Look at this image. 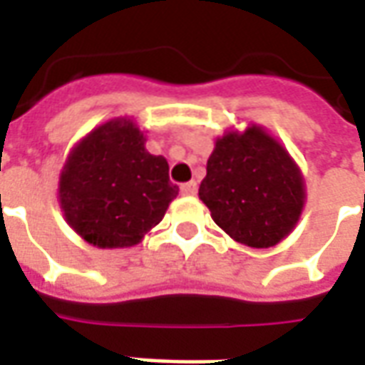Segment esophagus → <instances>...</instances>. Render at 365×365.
Returning <instances> with one entry per match:
<instances>
[{
  "label": "esophagus",
  "instance_id": "obj_1",
  "mask_svg": "<svg viewBox=\"0 0 365 365\" xmlns=\"http://www.w3.org/2000/svg\"><path fill=\"white\" fill-rule=\"evenodd\" d=\"M180 190H182L183 195H195V191H197V183H195V182L183 183Z\"/></svg>",
  "mask_w": 365,
  "mask_h": 365
}]
</instances>
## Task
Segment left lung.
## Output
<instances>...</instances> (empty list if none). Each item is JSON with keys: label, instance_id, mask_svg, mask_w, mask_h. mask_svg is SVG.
Wrapping results in <instances>:
<instances>
[{"label": "left lung", "instance_id": "8db88e82", "mask_svg": "<svg viewBox=\"0 0 365 365\" xmlns=\"http://www.w3.org/2000/svg\"><path fill=\"white\" fill-rule=\"evenodd\" d=\"M199 199L230 238L252 248H269L295 229L305 183L297 164L258 125L230 130L215 143Z\"/></svg>", "mask_w": 365, "mask_h": 365}]
</instances>
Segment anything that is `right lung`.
<instances>
[{"instance_id": "1", "label": "right lung", "mask_w": 365, "mask_h": 365, "mask_svg": "<svg viewBox=\"0 0 365 365\" xmlns=\"http://www.w3.org/2000/svg\"><path fill=\"white\" fill-rule=\"evenodd\" d=\"M127 117L111 119L76 144L60 174L58 199L68 225L97 248L138 245L178 195L168 162L144 148Z\"/></svg>"}]
</instances>
